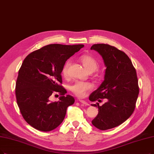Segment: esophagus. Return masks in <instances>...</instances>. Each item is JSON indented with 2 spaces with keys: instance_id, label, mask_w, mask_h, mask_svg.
<instances>
[{
  "instance_id": "1",
  "label": "esophagus",
  "mask_w": 154,
  "mask_h": 154,
  "mask_svg": "<svg viewBox=\"0 0 154 154\" xmlns=\"http://www.w3.org/2000/svg\"><path fill=\"white\" fill-rule=\"evenodd\" d=\"M79 101L80 102L82 103H83V105H85V106H90V103H89L88 102H87L85 101V100H79Z\"/></svg>"
}]
</instances>
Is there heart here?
Returning a JSON list of instances; mask_svg holds the SVG:
<instances>
[{
	"label": "heart",
	"instance_id": "obj_1",
	"mask_svg": "<svg viewBox=\"0 0 154 154\" xmlns=\"http://www.w3.org/2000/svg\"><path fill=\"white\" fill-rule=\"evenodd\" d=\"M79 60L84 66L88 72H94L97 69L98 63L96 59L90 54H83L79 56ZM71 65V60H67L64 64L62 68V75L64 77L68 76L69 68ZM93 88L92 85L89 82H85L76 81L70 85L69 89L78 97H85L88 92Z\"/></svg>",
	"mask_w": 154,
	"mask_h": 154
}]
</instances>
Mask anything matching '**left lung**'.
Listing matches in <instances>:
<instances>
[{
	"instance_id": "left-lung-1",
	"label": "left lung",
	"mask_w": 154,
	"mask_h": 154,
	"mask_svg": "<svg viewBox=\"0 0 154 154\" xmlns=\"http://www.w3.org/2000/svg\"><path fill=\"white\" fill-rule=\"evenodd\" d=\"M102 56L106 66L104 81L90 97L91 102L107 98L102 106L97 102L98 114L91 123L100 130L115 128L126 121L133 113L139 94L137 71L131 60L122 51L108 44L91 47Z\"/></svg>"
}]
</instances>
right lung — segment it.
<instances>
[{
    "label": "right lung",
    "mask_w": 154,
    "mask_h": 154,
    "mask_svg": "<svg viewBox=\"0 0 154 154\" xmlns=\"http://www.w3.org/2000/svg\"><path fill=\"white\" fill-rule=\"evenodd\" d=\"M84 45L50 44L30 53L24 59L18 72L15 94L17 106L24 119L42 131H50L59 126L67 108L75 98L67 95L62 86L61 72L66 61ZM58 93L57 102L49 97Z\"/></svg>",
    "instance_id": "obj_1"
}]
</instances>
